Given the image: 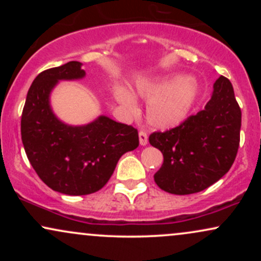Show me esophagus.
Wrapping results in <instances>:
<instances>
[{"label":"esophagus","mask_w":261,"mask_h":261,"mask_svg":"<svg viewBox=\"0 0 261 261\" xmlns=\"http://www.w3.org/2000/svg\"><path fill=\"white\" fill-rule=\"evenodd\" d=\"M139 140H140V145L141 146H146L148 142V136L145 131H140L139 133Z\"/></svg>","instance_id":"34e87169"}]
</instances>
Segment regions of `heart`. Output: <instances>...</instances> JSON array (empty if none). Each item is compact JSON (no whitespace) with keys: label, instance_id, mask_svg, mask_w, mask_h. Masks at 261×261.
<instances>
[{"label":"heart","instance_id":"heart-1","mask_svg":"<svg viewBox=\"0 0 261 261\" xmlns=\"http://www.w3.org/2000/svg\"><path fill=\"white\" fill-rule=\"evenodd\" d=\"M201 86L194 77L168 74L140 81L135 94L147 99L146 118L152 127L169 130L188 120L199 100ZM116 100L126 109L136 110V101L124 87H115Z\"/></svg>","mask_w":261,"mask_h":261}]
</instances>
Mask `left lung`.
Wrapping results in <instances>:
<instances>
[{
    "label": "left lung",
    "instance_id": "obj_1",
    "mask_svg": "<svg viewBox=\"0 0 261 261\" xmlns=\"http://www.w3.org/2000/svg\"><path fill=\"white\" fill-rule=\"evenodd\" d=\"M241 125L232 83L220 76L205 109L180 126L149 136V143L163 154L155 184L167 193L188 195L220 180L236 160Z\"/></svg>",
    "mask_w": 261,
    "mask_h": 261
}]
</instances>
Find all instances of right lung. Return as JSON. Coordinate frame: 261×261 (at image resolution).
I'll return each mask as SVG.
<instances>
[{
	"label": "right lung",
	"instance_id": "right-lung-1",
	"mask_svg": "<svg viewBox=\"0 0 261 261\" xmlns=\"http://www.w3.org/2000/svg\"><path fill=\"white\" fill-rule=\"evenodd\" d=\"M85 76L79 61L39 73L27 94L20 121L22 142L32 167L47 187L66 195L100 190L121 155L139 146L136 128L106 115L77 126L55 115L50 95L59 81Z\"/></svg>",
	"mask_w": 261,
	"mask_h": 261
}]
</instances>
